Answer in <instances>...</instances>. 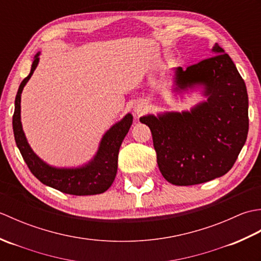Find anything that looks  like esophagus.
Segmentation results:
<instances>
[{
  "label": "esophagus",
  "mask_w": 261,
  "mask_h": 261,
  "mask_svg": "<svg viewBox=\"0 0 261 261\" xmlns=\"http://www.w3.org/2000/svg\"><path fill=\"white\" fill-rule=\"evenodd\" d=\"M146 109H147V105H146L145 103H143V102H141V101L137 102V103L134 105V112H135L137 115L142 114V113L146 111Z\"/></svg>",
  "instance_id": "1"
}]
</instances>
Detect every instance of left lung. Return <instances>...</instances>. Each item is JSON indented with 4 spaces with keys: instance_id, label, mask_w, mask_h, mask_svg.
I'll list each match as a JSON object with an SVG mask.
<instances>
[{
    "instance_id": "8db88e82",
    "label": "left lung",
    "mask_w": 261,
    "mask_h": 261,
    "mask_svg": "<svg viewBox=\"0 0 261 261\" xmlns=\"http://www.w3.org/2000/svg\"><path fill=\"white\" fill-rule=\"evenodd\" d=\"M214 56L186 69L175 68L171 91L182 97H206L191 110L140 118L152 135L164 178L177 186L202 184L225 175L234 165L248 130V93L234 63L218 43Z\"/></svg>"
}]
</instances>
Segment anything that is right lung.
Wrapping results in <instances>:
<instances>
[{"label": "right lung", "mask_w": 261, "mask_h": 261, "mask_svg": "<svg viewBox=\"0 0 261 261\" xmlns=\"http://www.w3.org/2000/svg\"><path fill=\"white\" fill-rule=\"evenodd\" d=\"M40 51L32 60L30 74L21 82L14 102L12 119L15 143L31 173L42 184L70 195H95L109 190L118 171V156L121 143L129 132L134 116L125 114L103 135L97 151L91 160L77 167H56L47 164L32 150L21 122V94L39 64Z\"/></svg>", "instance_id": "1"}]
</instances>
